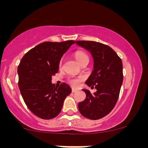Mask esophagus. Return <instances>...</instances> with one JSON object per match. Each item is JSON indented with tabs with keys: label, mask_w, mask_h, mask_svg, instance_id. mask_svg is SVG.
Masks as SVG:
<instances>
[{
	"label": "esophagus",
	"mask_w": 148,
	"mask_h": 148,
	"mask_svg": "<svg viewBox=\"0 0 148 148\" xmlns=\"http://www.w3.org/2000/svg\"><path fill=\"white\" fill-rule=\"evenodd\" d=\"M71 92H72V93H74V92H77V89H74V88H72V89H71Z\"/></svg>",
	"instance_id": "34e87169"
}]
</instances>
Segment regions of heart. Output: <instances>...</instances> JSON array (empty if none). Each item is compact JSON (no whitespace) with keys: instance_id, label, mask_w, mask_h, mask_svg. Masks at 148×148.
<instances>
[{"instance_id":"obj_1","label":"heart","mask_w":148,"mask_h":148,"mask_svg":"<svg viewBox=\"0 0 148 148\" xmlns=\"http://www.w3.org/2000/svg\"><path fill=\"white\" fill-rule=\"evenodd\" d=\"M74 57L77 60V62L80 64H82L84 62L88 61L89 62V57H88L87 54L85 52L82 51H77L74 53ZM62 60L60 61L59 62V67H62ZM84 79L83 76H79V77H70L68 78V82L73 86H77L81 82H82Z\"/></svg>"}]
</instances>
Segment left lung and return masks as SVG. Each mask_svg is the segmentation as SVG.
I'll use <instances>...</instances> for the list:
<instances>
[{
	"label": "left lung",
	"mask_w": 148,
	"mask_h": 148,
	"mask_svg": "<svg viewBox=\"0 0 148 148\" xmlns=\"http://www.w3.org/2000/svg\"><path fill=\"white\" fill-rule=\"evenodd\" d=\"M77 45L92 53L94 70L86 84L97 92L83 89L86 99L79 103L80 113L90 120H99L109 114L115 106L123 81L122 62L120 56L109 46L90 41H77Z\"/></svg>",
	"instance_id": "left-lung-1"
}]
</instances>
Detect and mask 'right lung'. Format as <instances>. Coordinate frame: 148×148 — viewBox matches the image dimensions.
Returning <instances> with one entry per match:
<instances>
[{
  "label": "right lung",
  "instance_id": "add662e5",
  "mask_svg": "<svg viewBox=\"0 0 148 148\" xmlns=\"http://www.w3.org/2000/svg\"><path fill=\"white\" fill-rule=\"evenodd\" d=\"M74 41L41 43L29 50L18 67V87L25 104L36 116L44 120L60 113L66 97L71 92L66 84L56 86L51 77L58 73L59 62Z\"/></svg>",
  "mask_w": 148,
  "mask_h": 148
}]
</instances>
